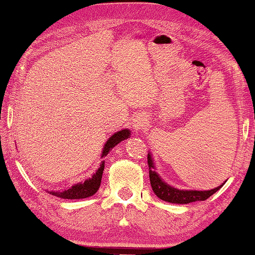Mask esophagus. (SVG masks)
Returning <instances> with one entry per match:
<instances>
[{
	"label": "esophagus",
	"mask_w": 255,
	"mask_h": 255,
	"mask_svg": "<svg viewBox=\"0 0 255 255\" xmlns=\"http://www.w3.org/2000/svg\"><path fill=\"white\" fill-rule=\"evenodd\" d=\"M148 121L144 115H137L133 120V126L135 130H144L145 128H147Z\"/></svg>",
	"instance_id": "obj_1"
}]
</instances>
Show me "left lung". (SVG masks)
Listing matches in <instances>:
<instances>
[{"mask_svg": "<svg viewBox=\"0 0 255 255\" xmlns=\"http://www.w3.org/2000/svg\"><path fill=\"white\" fill-rule=\"evenodd\" d=\"M147 163H148V174H150V182L151 187L153 189L154 194L162 200L168 201L172 204H189L193 201H203L207 198L211 197L216 192L221 188L222 186L216 187L211 191H180V189L174 188V187L166 184L159 175L154 170L153 162L150 154H147Z\"/></svg>", "mask_w": 255, "mask_h": 255, "instance_id": "obj_1", "label": "left lung"}]
</instances>
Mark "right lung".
I'll return each mask as SVG.
<instances>
[{
  "instance_id": "1",
  "label": "right lung",
  "mask_w": 255,
  "mask_h": 255,
  "mask_svg": "<svg viewBox=\"0 0 255 255\" xmlns=\"http://www.w3.org/2000/svg\"><path fill=\"white\" fill-rule=\"evenodd\" d=\"M129 134L130 131L128 129H122L118 131V133L114 134V135H111L110 139L107 141V144L104 145L102 157L107 156L114 146L118 145L119 142L122 141V140L127 139V137L129 136ZM103 170H104V163H102L101 168L96 171V174L91 178H89V180L85 181V182L74 184V186L71 187V188L66 189V191L63 192H50V194L62 199H84V198L91 197V195H93L98 191L99 186H101Z\"/></svg>"
}]
</instances>
